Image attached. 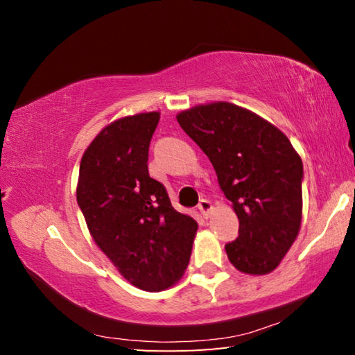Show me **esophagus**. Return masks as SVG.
<instances>
[{"mask_svg": "<svg viewBox=\"0 0 355 355\" xmlns=\"http://www.w3.org/2000/svg\"><path fill=\"white\" fill-rule=\"evenodd\" d=\"M199 211H200V214L203 216V218L205 219H208V216H209V213H211V209H213V205H211V202L209 200H207V199H202L200 200V203H199Z\"/></svg>", "mask_w": 355, "mask_h": 355, "instance_id": "esophagus-1", "label": "esophagus"}]
</instances>
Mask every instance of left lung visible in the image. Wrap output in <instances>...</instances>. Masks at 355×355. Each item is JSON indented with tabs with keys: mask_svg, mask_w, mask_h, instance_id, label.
Masks as SVG:
<instances>
[{
	"mask_svg": "<svg viewBox=\"0 0 355 355\" xmlns=\"http://www.w3.org/2000/svg\"><path fill=\"white\" fill-rule=\"evenodd\" d=\"M177 120L211 161L238 216L239 235L225 244L228 260L244 274L272 272L302 220L299 153L277 127L228 101L194 106Z\"/></svg>",
	"mask_w": 355,
	"mask_h": 355,
	"instance_id": "obj_1",
	"label": "left lung"
}]
</instances>
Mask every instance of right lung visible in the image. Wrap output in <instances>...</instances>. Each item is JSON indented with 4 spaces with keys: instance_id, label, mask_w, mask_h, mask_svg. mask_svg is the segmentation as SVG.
<instances>
[{
    "instance_id": "1",
    "label": "right lung",
    "mask_w": 355,
    "mask_h": 355,
    "mask_svg": "<svg viewBox=\"0 0 355 355\" xmlns=\"http://www.w3.org/2000/svg\"><path fill=\"white\" fill-rule=\"evenodd\" d=\"M159 112L114 120L86 148L76 200L95 244L117 271L144 291L166 290L183 277L197 222L172 207L148 175V146Z\"/></svg>"
}]
</instances>
